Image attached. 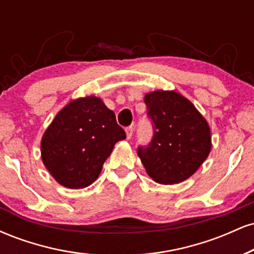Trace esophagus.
Here are the masks:
<instances>
[{
  "label": "esophagus",
  "mask_w": 254,
  "mask_h": 254,
  "mask_svg": "<svg viewBox=\"0 0 254 254\" xmlns=\"http://www.w3.org/2000/svg\"><path fill=\"white\" fill-rule=\"evenodd\" d=\"M125 132H127V138H131V137H132V133H133V127H127V129H125Z\"/></svg>",
  "instance_id": "obj_1"
}]
</instances>
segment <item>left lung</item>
I'll use <instances>...</instances> for the list:
<instances>
[{"label":"left lung","instance_id":"8db88e82","mask_svg":"<svg viewBox=\"0 0 254 254\" xmlns=\"http://www.w3.org/2000/svg\"><path fill=\"white\" fill-rule=\"evenodd\" d=\"M144 103L153 137L148 145H139L137 154L156 183H182L210 153L209 125L188 99L173 90L149 93Z\"/></svg>","mask_w":254,"mask_h":254}]
</instances>
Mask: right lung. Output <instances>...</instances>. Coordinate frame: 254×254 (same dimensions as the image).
I'll list each match as a JSON object with an SVG mask.
<instances>
[{
  "mask_svg": "<svg viewBox=\"0 0 254 254\" xmlns=\"http://www.w3.org/2000/svg\"><path fill=\"white\" fill-rule=\"evenodd\" d=\"M127 137L116 115L99 98L71 101L42 138V159L61 185L83 189L97 180L115 144Z\"/></svg>",
  "mask_w": 254,
  "mask_h": 254,
  "instance_id": "add662e5",
  "label": "right lung"
}]
</instances>
